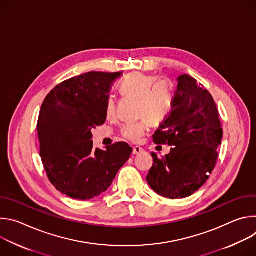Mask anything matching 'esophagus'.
<instances>
[{
    "mask_svg": "<svg viewBox=\"0 0 256 256\" xmlns=\"http://www.w3.org/2000/svg\"><path fill=\"white\" fill-rule=\"evenodd\" d=\"M144 152V150L142 148H140V147H134V149H132V153L134 155H140V154H142Z\"/></svg>",
    "mask_w": 256,
    "mask_h": 256,
    "instance_id": "1",
    "label": "esophagus"
}]
</instances>
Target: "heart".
Here are the masks:
<instances>
[{"instance_id": "b5f03b06", "label": "heart", "mask_w": 256, "mask_h": 256, "mask_svg": "<svg viewBox=\"0 0 256 256\" xmlns=\"http://www.w3.org/2000/svg\"><path fill=\"white\" fill-rule=\"evenodd\" d=\"M120 92L124 96L138 99V114L144 118L128 122L122 128V136L132 142L140 140L148 126L162 122L171 112L175 100V86L167 78L157 79L144 72H134L126 75L118 84ZM107 118L114 116V101L108 97L105 102Z\"/></svg>"}]
</instances>
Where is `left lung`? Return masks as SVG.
Instances as JSON below:
<instances>
[{"mask_svg": "<svg viewBox=\"0 0 256 256\" xmlns=\"http://www.w3.org/2000/svg\"><path fill=\"white\" fill-rule=\"evenodd\" d=\"M170 114L153 134L158 144L173 146L154 159L147 176L151 188L167 198H184L200 190L212 174L223 130L210 93L194 78L179 76Z\"/></svg>", "mask_w": 256, "mask_h": 256, "instance_id": "left-lung-1", "label": "left lung"}]
</instances>
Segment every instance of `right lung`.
Segmentation results:
<instances>
[{
    "instance_id": "right-lung-1",
    "label": "right lung",
    "mask_w": 256,
    "mask_h": 256,
    "mask_svg": "<svg viewBox=\"0 0 256 256\" xmlns=\"http://www.w3.org/2000/svg\"><path fill=\"white\" fill-rule=\"evenodd\" d=\"M120 76L89 72L56 85L44 100L40 154L52 184L72 198L86 200L104 192L132 153L124 142L103 151L91 140V130L105 122V102Z\"/></svg>"
}]
</instances>
